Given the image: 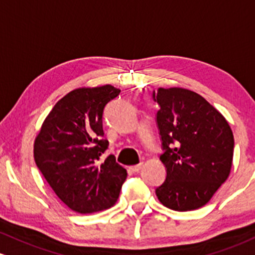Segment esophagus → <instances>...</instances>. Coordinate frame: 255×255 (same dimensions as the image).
<instances>
[{
	"label": "esophagus",
	"instance_id": "obj_1",
	"mask_svg": "<svg viewBox=\"0 0 255 255\" xmlns=\"http://www.w3.org/2000/svg\"><path fill=\"white\" fill-rule=\"evenodd\" d=\"M141 168H142V164H138V165H135V166H131L130 171H131V172L136 173V172H138V171L141 170Z\"/></svg>",
	"mask_w": 255,
	"mask_h": 255
}]
</instances>
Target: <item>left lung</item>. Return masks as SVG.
<instances>
[{
  "label": "left lung",
  "mask_w": 255,
  "mask_h": 255,
  "mask_svg": "<svg viewBox=\"0 0 255 255\" xmlns=\"http://www.w3.org/2000/svg\"><path fill=\"white\" fill-rule=\"evenodd\" d=\"M156 123L166 167L156 188L159 201L174 211H191L212 199L233 166L234 135L218 110L199 94L183 88H159Z\"/></svg>",
  "instance_id": "8db88e82"
}]
</instances>
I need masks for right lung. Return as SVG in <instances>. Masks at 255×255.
<instances>
[{"label": "right lung", "instance_id": "1", "mask_svg": "<svg viewBox=\"0 0 255 255\" xmlns=\"http://www.w3.org/2000/svg\"><path fill=\"white\" fill-rule=\"evenodd\" d=\"M110 84L78 88L56 102L33 143V156L45 181L68 208L87 214L116 204L128 172L114 155L104 161L105 106L119 95Z\"/></svg>", "mask_w": 255, "mask_h": 255}]
</instances>
